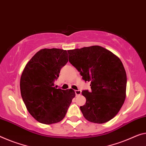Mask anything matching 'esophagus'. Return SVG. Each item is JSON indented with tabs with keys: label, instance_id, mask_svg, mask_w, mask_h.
I'll use <instances>...</instances> for the list:
<instances>
[{
	"label": "esophagus",
	"instance_id": "obj_1",
	"mask_svg": "<svg viewBox=\"0 0 146 146\" xmlns=\"http://www.w3.org/2000/svg\"><path fill=\"white\" fill-rule=\"evenodd\" d=\"M75 93L76 95H79L81 93H82V91H81L80 90H75Z\"/></svg>",
	"mask_w": 146,
	"mask_h": 146
}]
</instances>
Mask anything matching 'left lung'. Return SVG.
Here are the masks:
<instances>
[{"instance_id":"1","label":"left lung","mask_w":146,"mask_h":146,"mask_svg":"<svg viewBox=\"0 0 146 146\" xmlns=\"http://www.w3.org/2000/svg\"><path fill=\"white\" fill-rule=\"evenodd\" d=\"M69 62L80 72L91 91H82L86 98L80 106L89 121L104 123L120 110L126 97L127 74L122 62L111 51L93 46L68 51Z\"/></svg>"}]
</instances>
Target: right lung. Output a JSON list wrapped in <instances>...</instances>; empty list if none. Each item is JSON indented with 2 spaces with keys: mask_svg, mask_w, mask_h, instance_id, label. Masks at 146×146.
<instances>
[{
  "mask_svg": "<svg viewBox=\"0 0 146 146\" xmlns=\"http://www.w3.org/2000/svg\"><path fill=\"white\" fill-rule=\"evenodd\" d=\"M68 62L61 49H43L27 64L20 80L23 100L29 113L43 124L58 123L65 117L75 97L72 89H56L54 82Z\"/></svg>",
  "mask_w": 146,
  "mask_h": 146,
  "instance_id": "add662e5",
  "label": "right lung"
}]
</instances>
